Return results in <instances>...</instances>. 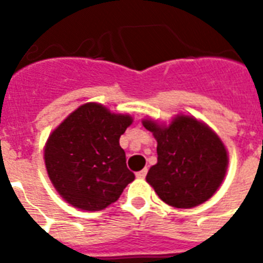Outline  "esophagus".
Returning a JSON list of instances; mask_svg holds the SVG:
<instances>
[{"label":"esophagus","mask_w":263,"mask_h":263,"mask_svg":"<svg viewBox=\"0 0 263 263\" xmlns=\"http://www.w3.org/2000/svg\"><path fill=\"white\" fill-rule=\"evenodd\" d=\"M146 175H147V168L142 169V171H139V172L136 173V177L138 179H144L146 177Z\"/></svg>","instance_id":"obj_1"}]
</instances>
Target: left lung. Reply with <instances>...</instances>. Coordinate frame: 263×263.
Listing matches in <instances>:
<instances>
[{
    "instance_id": "8db88e82",
    "label": "left lung",
    "mask_w": 263,
    "mask_h": 263,
    "mask_svg": "<svg viewBox=\"0 0 263 263\" xmlns=\"http://www.w3.org/2000/svg\"><path fill=\"white\" fill-rule=\"evenodd\" d=\"M157 139L158 161L146 180L157 195L173 208L190 209L203 203L224 180L228 156L220 138L190 116H179L169 127L144 120Z\"/></svg>"
}]
</instances>
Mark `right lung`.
Here are the masks:
<instances>
[{
	"label": "right lung",
	"instance_id": "right-lung-1",
	"mask_svg": "<svg viewBox=\"0 0 263 263\" xmlns=\"http://www.w3.org/2000/svg\"><path fill=\"white\" fill-rule=\"evenodd\" d=\"M131 123L129 116L86 103L53 131L45 164L51 183L68 203L82 210H102L135 180L119 143Z\"/></svg>",
	"mask_w": 263,
	"mask_h": 263
}]
</instances>
